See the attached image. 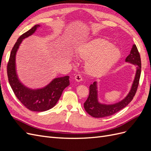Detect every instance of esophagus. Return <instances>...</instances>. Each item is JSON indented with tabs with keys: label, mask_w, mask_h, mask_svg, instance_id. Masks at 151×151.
Segmentation results:
<instances>
[{
	"label": "esophagus",
	"mask_w": 151,
	"mask_h": 151,
	"mask_svg": "<svg viewBox=\"0 0 151 151\" xmlns=\"http://www.w3.org/2000/svg\"><path fill=\"white\" fill-rule=\"evenodd\" d=\"M75 80L77 82H81L83 80V77H82V76L80 74H77L75 76Z\"/></svg>",
	"instance_id": "obj_1"
}]
</instances>
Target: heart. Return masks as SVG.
Segmentation results:
<instances>
[{"label": "heart", "instance_id": "b5f03b06", "mask_svg": "<svg viewBox=\"0 0 151 151\" xmlns=\"http://www.w3.org/2000/svg\"><path fill=\"white\" fill-rule=\"evenodd\" d=\"M77 56L87 62V72L96 76L104 74L119 60L121 51L108 41L97 38L81 45Z\"/></svg>", "mask_w": 151, "mask_h": 151}]
</instances>
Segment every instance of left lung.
Here are the masks:
<instances>
[{
    "label": "left lung",
    "instance_id": "obj_1",
    "mask_svg": "<svg viewBox=\"0 0 151 151\" xmlns=\"http://www.w3.org/2000/svg\"><path fill=\"white\" fill-rule=\"evenodd\" d=\"M126 62H129L136 67L135 78L132 85L131 89L127 96L122 101L115 104H106L99 103L98 96L97 82L95 81L89 86V94L84 107L86 112L94 118H103L113 115L124 108L129 104L137 90L141 73V60L140 54L135 45H133L130 54L125 59Z\"/></svg>",
    "mask_w": 151,
    "mask_h": 151
}]
</instances>
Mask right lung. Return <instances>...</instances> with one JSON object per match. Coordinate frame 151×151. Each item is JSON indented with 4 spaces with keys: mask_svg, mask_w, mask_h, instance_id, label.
<instances>
[{
    "mask_svg": "<svg viewBox=\"0 0 151 151\" xmlns=\"http://www.w3.org/2000/svg\"><path fill=\"white\" fill-rule=\"evenodd\" d=\"M40 24H36L18 38L12 48L7 63L9 83L17 98L31 111H45L52 108L60 99L63 91L69 86V76L53 79L46 86L40 89H31L22 84L17 74L16 53L22 40L35 33Z\"/></svg>",
    "mask_w": 151,
    "mask_h": 151,
    "instance_id": "1",
    "label": "right lung"
}]
</instances>
